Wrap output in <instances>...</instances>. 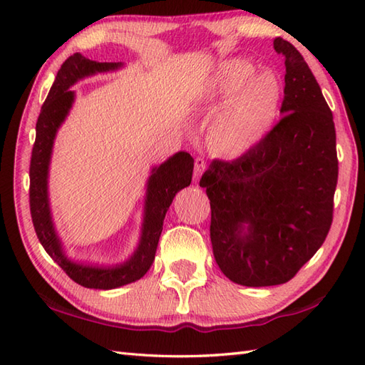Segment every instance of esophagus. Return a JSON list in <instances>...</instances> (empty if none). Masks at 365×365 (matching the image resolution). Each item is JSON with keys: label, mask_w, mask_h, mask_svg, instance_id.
<instances>
[{"label": "esophagus", "mask_w": 365, "mask_h": 365, "mask_svg": "<svg viewBox=\"0 0 365 365\" xmlns=\"http://www.w3.org/2000/svg\"><path fill=\"white\" fill-rule=\"evenodd\" d=\"M205 160L204 158H196L195 160V175H192V178H195V183L199 182L200 175H202V173L205 170Z\"/></svg>", "instance_id": "1"}]
</instances>
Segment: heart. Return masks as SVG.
Instances as JSON below:
<instances>
[{"instance_id": "obj_1", "label": "heart", "mask_w": 365, "mask_h": 365, "mask_svg": "<svg viewBox=\"0 0 365 365\" xmlns=\"http://www.w3.org/2000/svg\"><path fill=\"white\" fill-rule=\"evenodd\" d=\"M281 100L282 83L276 73H259L245 58L224 61L200 98L207 111L228 102L208 127L212 149L230 157L252 149L273 125Z\"/></svg>"}]
</instances>
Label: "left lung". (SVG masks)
Segmentation results:
<instances>
[{
  "instance_id": "left-lung-1",
  "label": "left lung",
  "mask_w": 365,
  "mask_h": 365,
  "mask_svg": "<svg viewBox=\"0 0 365 365\" xmlns=\"http://www.w3.org/2000/svg\"><path fill=\"white\" fill-rule=\"evenodd\" d=\"M282 118L252 149L213 160L200 178L210 199L215 260L232 282H289L327 238L339 175L332 113L304 58L281 37Z\"/></svg>"
}]
</instances>
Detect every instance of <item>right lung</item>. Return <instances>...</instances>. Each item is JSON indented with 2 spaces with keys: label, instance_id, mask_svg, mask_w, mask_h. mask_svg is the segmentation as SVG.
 <instances>
[{
  "label": "right lung",
  "instance_id": "right-lung-1",
  "mask_svg": "<svg viewBox=\"0 0 365 365\" xmlns=\"http://www.w3.org/2000/svg\"><path fill=\"white\" fill-rule=\"evenodd\" d=\"M120 66V63H97L84 58L81 53H75L67 58L58 71L56 80L38 114L36 143L31 155L29 208L38 242L72 281L86 289H115L135 282L147 273L157 252L168 208L173 204L177 192L191 183L192 168H195V160L188 152H178L163 165L152 169V175L147 180L141 240L135 254L127 262L120 265L100 267L83 265L67 259L54 230L48 204V166L54 136L73 105L75 92L71 91L73 84L91 75L115 71Z\"/></svg>",
  "mask_w": 365,
  "mask_h": 365
}]
</instances>
